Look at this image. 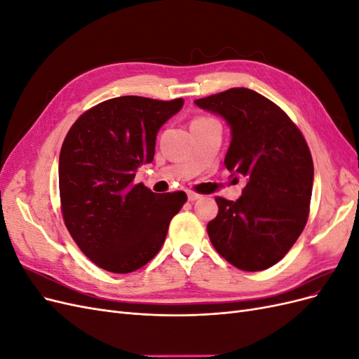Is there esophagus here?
Here are the masks:
<instances>
[{"label": "esophagus", "mask_w": 359, "mask_h": 359, "mask_svg": "<svg viewBox=\"0 0 359 359\" xmlns=\"http://www.w3.org/2000/svg\"><path fill=\"white\" fill-rule=\"evenodd\" d=\"M187 198H189V201H190V202H194V201H198V199H201L202 196H201V194H198V193H193V191H189V193H187Z\"/></svg>", "instance_id": "obj_1"}]
</instances>
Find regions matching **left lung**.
Wrapping results in <instances>:
<instances>
[{
  "label": "left lung",
  "mask_w": 359,
  "mask_h": 359,
  "mask_svg": "<svg viewBox=\"0 0 359 359\" xmlns=\"http://www.w3.org/2000/svg\"><path fill=\"white\" fill-rule=\"evenodd\" d=\"M231 127L224 166L245 180L240 199L215 198L219 214L206 226L214 248L243 271L276 265L307 223L313 160L306 139L266 97L231 88L194 100Z\"/></svg>",
  "instance_id": "obj_1"
}]
</instances>
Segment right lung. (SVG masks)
Instances as JSON below:
<instances>
[{
	"instance_id": "add662e5",
	"label": "right lung",
	"mask_w": 359,
	"mask_h": 359,
	"mask_svg": "<svg viewBox=\"0 0 359 359\" xmlns=\"http://www.w3.org/2000/svg\"><path fill=\"white\" fill-rule=\"evenodd\" d=\"M182 99L123 95L79 116L60 153V198L67 229L82 253L109 273L127 274L153 259L182 205L184 191L157 194L133 184L154 160L160 127Z\"/></svg>"
}]
</instances>
